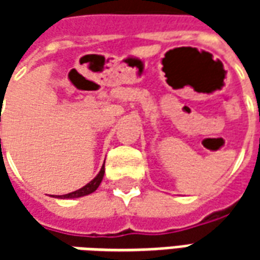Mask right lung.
<instances>
[{"label": "right lung", "instance_id": "1", "mask_svg": "<svg viewBox=\"0 0 260 260\" xmlns=\"http://www.w3.org/2000/svg\"><path fill=\"white\" fill-rule=\"evenodd\" d=\"M103 175H104V166H103L102 170H100V173L97 174L96 178H94V180H91L87 185H85L83 188H80V189H78V191L71 192V193H67V195L57 196V198H62V199H65V198H80V196L89 195V193L94 192L97 188H99V185H100V182H102L103 180Z\"/></svg>", "mask_w": 260, "mask_h": 260}]
</instances>
